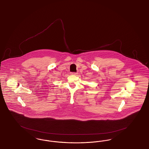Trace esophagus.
I'll return each instance as SVG.
<instances>
[{"label": "esophagus", "mask_w": 149, "mask_h": 149, "mask_svg": "<svg viewBox=\"0 0 149 149\" xmlns=\"http://www.w3.org/2000/svg\"><path fill=\"white\" fill-rule=\"evenodd\" d=\"M71 75H75L78 74V73H77V72H71Z\"/></svg>", "instance_id": "1"}]
</instances>
